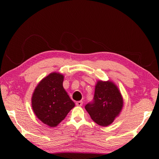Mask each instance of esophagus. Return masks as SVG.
I'll list each match as a JSON object with an SVG mask.
<instances>
[{
  "label": "esophagus",
  "mask_w": 159,
  "mask_h": 159,
  "mask_svg": "<svg viewBox=\"0 0 159 159\" xmlns=\"http://www.w3.org/2000/svg\"><path fill=\"white\" fill-rule=\"evenodd\" d=\"M83 101H78V102H76V104L77 106H79V107H80V106H82L83 105Z\"/></svg>",
  "instance_id": "esophagus-1"
}]
</instances>
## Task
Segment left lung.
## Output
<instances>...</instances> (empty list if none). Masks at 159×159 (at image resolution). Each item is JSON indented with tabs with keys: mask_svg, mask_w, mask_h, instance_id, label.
Returning a JSON list of instances; mask_svg holds the SVG:
<instances>
[{
	"mask_svg": "<svg viewBox=\"0 0 159 159\" xmlns=\"http://www.w3.org/2000/svg\"><path fill=\"white\" fill-rule=\"evenodd\" d=\"M123 102L116 85L111 81H99L95 86L93 100L85 106L93 121L107 126L119 114Z\"/></svg>",
	"mask_w": 159,
	"mask_h": 159,
	"instance_id": "obj_1",
	"label": "left lung"
}]
</instances>
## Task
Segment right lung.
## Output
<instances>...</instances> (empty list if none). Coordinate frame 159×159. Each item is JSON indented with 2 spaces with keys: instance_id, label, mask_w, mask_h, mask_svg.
Segmentation results:
<instances>
[{
  "instance_id": "add662e5",
  "label": "right lung",
  "mask_w": 159,
  "mask_h": 159,
  "mask_svg": "<svg viewBox=\"0 0 159 159\" xmlns=\"http://www.w3.org/2000/svg\"><path fill=\"white\" fill-rule=\"evenodd\" d=\"M63 75L52 73L37 85L32 96L36 116L50 127L57 126L75 106L63 88Z\"/></svg>"
}]
</instances>
